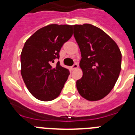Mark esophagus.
Masks as SVG:
<instances>
[{"mask_svg":"<svg viewBox=\"0 0 135 135\" xmlns=\"http://www.w3.org/2000/svg\"><path fill=\"white\" fill-rule=\"evenodd\" d=\"M78 67V64L77 63H75L74 65L72 66V69H76Z\"/></svg>","mask_w":135,"mask_h":135,"instance_id":"obj_1","label":"esophagus"}]
</instances>
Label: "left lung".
I'll return each mask as SVG.
<instances>
[{
    "instance_id": "8db88e82",
    "label": "left lung",
    "mask_w": 135,
    "mask_h": 135,
    "mask_svg": "<svg viewBox=\"0 0 135 135\" xmlns=\"http://www.w3.org/2000/svg\"><path fill=\"white\" fill-rule=\"evenodd\" d=\"M83 71L76 81L79 94L87 100L97 101L113 88L121 69L122 55L115 42L98 27L90 24L74 25Z\"/></svg>"
}]
</instances>
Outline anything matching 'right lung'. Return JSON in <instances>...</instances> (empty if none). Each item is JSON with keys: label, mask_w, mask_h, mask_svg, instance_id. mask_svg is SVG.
Listing matches in <instances>:
<instances>
[{"label": "right lung", "mask_w": 135, "mask_h": 135, "mask_svg": "<svg viewBox=\"0 0 135 135\" xmlns=\"http://www.w3.org/2000/svg\"><path fill=\"white\" fill-rule=\"evenodd\" d=\"M73 35V26L50 24L36 31L24 43L21 53V74L31 94L41 101L57 98L67 80L69 71L58 61L64 43Z\"/></svg>", "instance_id": "1"}]
</instances>
